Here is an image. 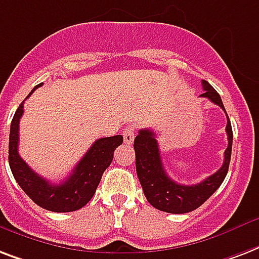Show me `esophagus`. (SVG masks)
I'll return each mask as SVG.
<instances>
[{
	"mask_svg": "<svg viewBox=\"0 0 259 259\" xmlns=\"http://www.w3.org/2000/svg\"><path fill=\"white\" fill-rule=\"evenodd\" d=\"M134 132H136L134 126H127V127H125V130H123V140H125L126 144H133L134 136H136Z\"/></svg>",
	"mask_w": 259,
	"mask_h": 259,
	"instance_id": "34e87169",
	"label": "esophagus"
}]
</instances>
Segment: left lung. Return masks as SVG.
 <instances>
[{"mask_svg":"<svg viewBox=\"0 0 259 259\" xmlns=\"http://www.w3.org/2000/svg\"><path fill=\"white\" fill-rule=\"evenodd\" d=\"M202 88L204 94H201L200 98L209 99L212 103L226 111L220 95L208 81L202 80ZM226 132L228 136V147L224 152V163L222 167L202 182L186 186L172 181L165 172L155 133L149 129L140 130L137 137L134 138L136 169L148 202L159 210L177 214L191 212L204 204L220 187L228 172L232 151V127L228 115Z\"/></svg>","mask_w":259,"mask_h":259,"instance_id":"obj_1","label":"left lung"}]
</instances>
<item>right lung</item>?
I'll return each instance as SVG.
<instances>
[{
	"mask_svg": "<svg viewBox=\"0 0 259 259\" xmlns=\"http://www.w3.org/2000/svg\"><path fill=\"white\" fill-rule=\"evenodd\" d=\"M37 84L31 94L37 87ZM29 95L27 98H29ZM24 102L16 110L9 133V165L16 182L40 208L51 212H73L82 208L94 197L102 175L111 164L114 151L123 143L122 136L99 138L73 168L64 182L51 183L29 168L19 155V123L24 112Z\"/></svg>",
	"mask_w": 259,
	"mask_h": 259,
	"instance_id": "1",
	"label": "right lung"
}]
</instances>
